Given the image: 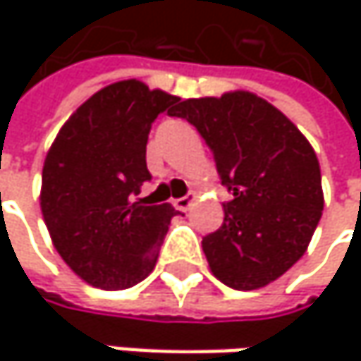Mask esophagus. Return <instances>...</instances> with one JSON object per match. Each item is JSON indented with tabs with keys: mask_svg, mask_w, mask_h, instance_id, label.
<instances>
[{
	"mask_svg": "<svg viewBox=\"0 0 361 361\" xmlns=\"http://www.w3.org/2000/svg\"><path fill=\"white\" fill-rule=\"evenodd\" d=\"M194 200H196V196H194V194H185V196L178 198V200H176L173 204H176V207H178L180 211H188V209H190V207L194 204Z\"/></svg>",
	"mask_w": 361,
	"mask_h": 361,
	"instance_id": "1",
	"label": "esophagus"
}]
</instances>
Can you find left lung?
<instances>
[{
	"label": "left lung",
	"instance_id": "left-lung-1",
	"mask_svg": "<svg viewBox=\"0 0 361 361\" xmlns=\"http://www.w3.org/2000/svg\"><path fill=\"white\" fill-rule=\"evenodd\" d=\"M213 152L224 224L202 238L209 267L226 286L255 290L290 269L307 249L324 209L320 163L305 135L269 102L249 92L180 102Z\"/></svg>",
	"mask_w": 361,
	"mask_h": 361
}]
</instances>
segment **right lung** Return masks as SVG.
Listing matches in <instances>:
<instances>
[{
    "label": "right lung",
    "instance_id": "1",
    "mask_svg": "<svg viewBox=\"0 0 361 361\" xmlns=\"http://www.w3.org/2000/svg\"><path fill=\"white\" fill-rule=\"evenodd\" d=\"M178 100L135 79L112 83L71 114L45 157V226L66 265L92 286L129 288L157 265L178 211L133 196L152 178L146 167L150 127Z\"/></svg>",
    "mask_w": 361,
    "mask_h": 361
}]
</instances>
